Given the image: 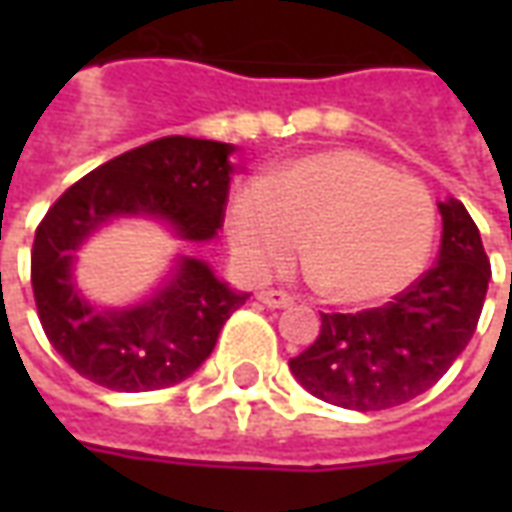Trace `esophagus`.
Here are the masks:
<instances>
[{"instance_id": "34e87169", "label": "esophagus", "mask_w": 512, "mask_h": 512, "mask_svg": "<svg viewBox=\"0 0 512 512\" xmlns=\"http://www.w3.org/2000/svg\"><path fill=\"white\" fill-rule=\"evenodd\" d=\"M257 299L263 301L266 307H271V310H282V307H290V304H293V299H290L288 293H282V290H260Z\"/></svg>"}]
</instances>
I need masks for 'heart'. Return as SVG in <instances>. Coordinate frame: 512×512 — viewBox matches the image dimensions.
<instances>
[{"mask_svg": "<svg viewBox=\"0 0 512 512\" xmlns=\"http://www.w3.org/2000/svg\"><path fill=\"white\" fill-rule=\"evenodd\" d=\"M235 266L263 279L299 252L312 282L337 304L392 299L422 274L436 208L422 183L354 147L307 153L244 180L227 200Z\"/></svg>", "mask_w": 512, "mask_h": 512, "instance_id": "heart-1", "label": "heart"}]
</instances>
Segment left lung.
I'll return each mask as SVG.
<instances>
[{
    "label": "left lung",
    "mask_w": 512,
    "mask_h": 512,
    "mask_svg": "<svg viewBox=\"0 0 512 512\" xmlns=\"http://www.w3.org/2000/svg\"><path fill=\"white\" fill-rule=\"evenodd\" d=\"M436 266L376 310L323 312L318 340L290 359L310 395L354 411H384L428 392L472 340L491 263L461 200L439 202Z\"/></svg>",
    "instance_id": "obj_1"
}]
</instances>
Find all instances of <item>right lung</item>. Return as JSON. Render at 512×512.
Instances as JSON below:
<instances>
[{"label": "right lung", "instance_id": "right-lung-1", "mask_svg": "<svg viewBox=\"0 0 512 512\" xmlns=\"http://www.w3.org/2000/svg\"><path fill=\"white\" fill-rule=\"evenodd\" d=\"M235 145L164 136L106 161L54 202L35 230L32 293L57 354L95 384L150 392L180 384L211 356L224 321L249 293L233 290L194 255L131 307H101L73 277L76 252L112 219H156L186 244L224 222Z\"/></svg>", "mask_w": 512, "mask_h": 512}]
</instances>
